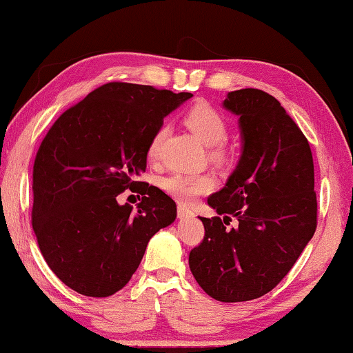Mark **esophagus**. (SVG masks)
<instances>
[{
  "label": "esophagus",
  "mask_w": 353,
  "mask_h": 353,
  "mask_svg": "<svg viewBox=\"0 0 353 353\" xmlns=\"http://www.w3.org/2000/svg\"><path fill=\"white\" fill-rule=\"evenodd\" d=\"M177 216L181 218V220H183V218L193 216V212L190 210L187 205H183V204H179V205H177Z\"/></svg>",
  "instance_id": "1"
}]
</instances>
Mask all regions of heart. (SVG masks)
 <instances>
[{
  "label": "heart",
  "instance_id": "obj_1",
  "mask_svg": "<svg viewBox=\"0 0 353 353\" xmlns=\"http://www.w3.org/2000/svg\"><path fill=\"white\" fill-rule=\"evenodd\" d=\"M187 125L190 130L194 133L201 143L205 146H220L228 137V124L215 108L210 105L199 103L194 105L192 110L188 111L185 117ZM166 128L160 127L149 144V155L154 157L157 154L161 139L165 137ZM214 155H221V150H215ZM161 188L165 190L168 194L176 198L182 203H190L199 194L214 187V181L207 174H185V172H174V174L161 179Z\"/></svg>",
  "mask_w": 353,
  "mask_h": 353
}]
</instances>
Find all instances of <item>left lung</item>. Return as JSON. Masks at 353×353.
Wrapping results in <instances>:
<instances>
[{"instance_id":"1","label":"left lung","mask_w":353,"mask_h":353,"mask_svg":"<svg viewBox=\"0 0 353 353\" xmlns=\"http://www.w3.org/2000/svg\"><path fill=\"white\" fill-rule=\"evenodd\" d=\"M223 108L239 117L242 152L207 199L218 216H199L204 240L188 264L207 295L234 303L262 297L288 275L314 236L317 201L310 143L275 97L239 89ZM232 217L239 225L226 230Z\"/></svg>"}]
</instances>
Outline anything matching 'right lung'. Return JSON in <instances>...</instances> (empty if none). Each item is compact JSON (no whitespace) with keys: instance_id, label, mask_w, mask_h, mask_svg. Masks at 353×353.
I'll use <instances>...</instances> for the list:
<instances>
[{"instance_id":"right-lung-1","label":"right lung","mask_w":353,"mask_h":353,"mask_svg":"<svg viewBox=\"0 0 353 353\" xmlns=\"http://www.w3.org/2000/svg\"><path fill=\"white\" fill-rule=\"evenodd\" d=\"M192 97L106 83L64 111L43 138L32 171V229L48 267L75 292L116 294L154 234L174 223V201L138 177L165 117ZM125 189L143 194L137 211L117 203Z\"/></svg>"}]
</instances>
